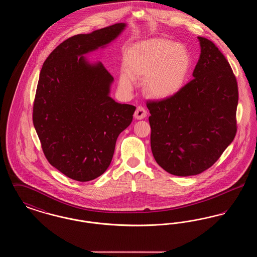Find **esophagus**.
I'll use <instances>...</instances> for the list:
<instances>
[{
    "instance_id": "esophagus-1",
    "label": "esophagus",
    "mask_w": 257,
    "mask_h": 257,
    "mask_svg": "<svg viewBox=\"0 0 257 257\" xmlns=\"http://www.w3.org/2000/svg\"><path fill=\"white\" fill-rule=\"evenodd\" d=\"M147 115V110H146L144 107H142V106H139L134 113V116L136 119H143V118H145Z\"/></svg>"
}]
</instances>
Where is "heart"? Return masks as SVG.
<instances>
[{
  "label": "heart",
  "instance_id": "1",
  "mask_svg": "<svg viewBox=\"0 0 257 257\" xmlns=\"http://www.w3.org/2000/svg\"><path fill=\"white\" fill-rule=\"evenodd\" d=\"M191 58L187 48L166 38H151L128 50L119 86L131 90L133 79H144L143 88L148 96L166 99L184 86Z\"/></svg>",
  "mask_w": 257,
  "mask_h": 257
}]
</instances>
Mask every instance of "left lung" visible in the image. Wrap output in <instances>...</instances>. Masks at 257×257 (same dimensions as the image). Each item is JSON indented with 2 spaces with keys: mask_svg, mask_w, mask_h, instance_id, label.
I'll return each mask as SVG.
<instances>
[{
  "mask_svg": "<svg viewBox=\"0 0 257 257\" xmlns=\"http://www.w3.org/2000/svg\"><path fill=\"white\" fill-rule=\"evenodd\" d=\"M190 81L173 96L147 101L150 144L161 168L177 176L212 167L237 132L238 85L229 62L207 38Z\"/></svg>",
  "mask_w": 257,
  "mask_h": 257,
  "instance_id": "left-lung-1",
  "label": "left lung"
}]
</instances>
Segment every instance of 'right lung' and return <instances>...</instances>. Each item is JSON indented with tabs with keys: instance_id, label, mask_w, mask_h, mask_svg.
<instances>
[{
	"instance_id": "add662e5",
	"label": "right lung",
	"mask_w": 257,
	"mask_h": 257,
	"mask_svg": "<svg viewBox=\"0 0 257 257\" xmlns=\"http://www.w3.org/2000/svg\"><path fill=\"white\" fill-rule=\"evenodd\" d=\"M126 25L117 23L69 37L44 61L37 84L33 121L50 164L67 177L86 182L110 166L118 135L136 107L110 97L112 76L101 62L84 57L109 44Z\"/></svg>"
}]
</instances>
